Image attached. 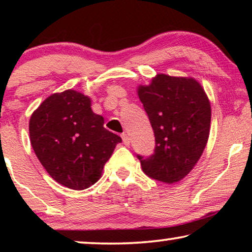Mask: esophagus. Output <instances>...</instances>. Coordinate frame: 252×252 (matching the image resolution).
<instances>
[{
  "mask_svg": "<svg viewBox=\"0 0 252 252\" xmlns=\"http://www.w3.org/2000/svg\"><path fill=\"white\" fill-rule=\"evenodd\" d=\"M122 137H123V142L126 144V146H128V144L130 143V139L128 137V135H127V134H122Z\"/></svg>",
  "mask_w": 252,
  "mask_h": 252,
  "instance_id": "34e87169",
  "label": "esophagus"
}]
</instances>
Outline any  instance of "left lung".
<instances>
[{
	"label": "left lung",
	"mask_w": 252,
	"mask_h": 252,
	"mask_svg": "<svg viewBox=\"0 0 252 252\" xmlns=\"http://www.w3.org/2000/svg\"><path fill=\"white\" fill-rule=\"evenodd\" d=\"M137 95L154 129L155 154L137 156L144 173L164 184L181 181L201 158L211 127V104L202 85L191 77L159 73Z\"/></svg>",
	"instance_id": "left-lung-1"
}]
</instances>
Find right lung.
<instances>
[{
    "label": "right lung",
    "mask_w": 252,
    "mask_h": 252,
    "mask_svg": "<svg viewBox=\"0 0 252 252\" xmlns=\"http://www.w3.org/2000/svg\"><path fill=\"white\" fill-rule=\"evenodd\" d=\"M91 106L89 96L67 89L47 97L30 118V140L37 159L55 181L74 190L98 181L122 142L104 128V118Z\"/></svg>",
    "instance_id": "obj_1"
}]
</instances>
